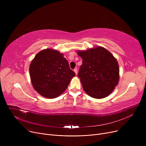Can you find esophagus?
Returning a JSON list of instances; mask_svg holds the SVG:
<instances>
[{"label": "esophagus", "instance_id": "esophagus-1", "mask_svg": "<svg viewBox=\"0 0 146 146\" xmlns=\"http://www.w3.org/2000/svg\"><path fill=\"white\" fill-rule=\"evenodd\" d=\"M74 72H75L76 74H78V69H77V68H75L74 69Z\"/></svg>", "mask_w": 146, "mask_h": 146}]
</instances>
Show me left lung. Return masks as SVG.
<instances>
[{
  "mask_svg": "<svg viewBox=\"0 0 146 146\" xmlns=\"http://www.w3.org/2000/svg\"><path fill=\"white\" fill-rule=\"evenodd\" d=\"M82 58L78 77L83 89L90 96H108L119 81V66L112 54L102 47L78 51Z\"/></svg>",
  "mask_w": 146,
  "mask_h": 146,
  "instance_id": "1",
  "label": "left lung"
}]
</instances>
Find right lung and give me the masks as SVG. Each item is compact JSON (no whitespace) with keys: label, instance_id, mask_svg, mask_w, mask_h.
Returning a JSON list of instances; mask_svg holds the SVG:
<instances>
[{"label":"right lung","instance_id":"1","mask_svg":"<svg viewBox=\"0 0 146 146\" xmlns=\"http://www.w3.org/2000/svg\"><path fill=\"white\" fill-rule=\"evenodd\" d=\"M29 74L35 90L47 98L63 94L76 74L63 54L50 48L36 54L30 64Z\"/></svg>","mask_w":146,"mask_h":146}]
</instances>
